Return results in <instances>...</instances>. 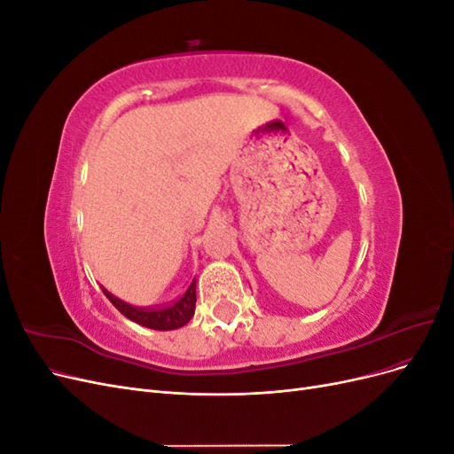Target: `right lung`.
Here are the masks:
<instances>
[{
    "instance_id": "add662e5",
    "label": "right lung",
    "mask_w": 454,
    "mask_h": 454,
    "mask_svg": "<svg viewBox=\"0 0 454 454\" xmlns=\"http://www.w3.org/2000/svg\"><path fill=\"white\" fill-rule=\"evenodd\" d=\"M197 282L193 280L187 290L182 294L180 299H176L174 303L164 305V307H132L125 301L117 299L109 292L104 290L106 297L112 301V305L121 312L125 314L129 320L145 325L149 329H159V332H167V329H177L185 325L195 314V303H197V294H195Z\"/></svg>"
}]
</instances>
